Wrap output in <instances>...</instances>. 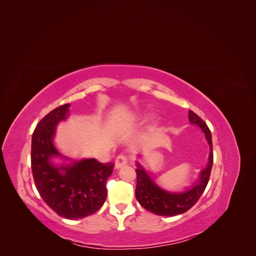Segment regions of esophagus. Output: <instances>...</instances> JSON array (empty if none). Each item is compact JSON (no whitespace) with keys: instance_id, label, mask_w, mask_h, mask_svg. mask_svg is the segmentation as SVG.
Returning <instances> with one entry per match:
<instances>
[{"instance_id":"1","label":"esophagus","mask_w":256,"mask_h":256,"mask_svg":"<svg viewBox=\"0 0 256 256\" xmlns=\"http://www.w3.org/2000/svg\"><path fill=\"white\" fill-rule=\"evenodd\" d=\"M127 164H128V159L125 154H118V156L115 159V168H120L124 166H126Z\"/></svg>"}]
</instances>
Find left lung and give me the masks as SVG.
Returning <instances> with one entry per match:
<instances>
[{
	"label": "left lung",
	"mask_w": 256,
	"mask_h": 256,
	"mask_svg": "<svg viewBox=\"0 0 256 256\" xmlns=\"http://www.w3.org/2000/svg\"><path fill=\"white\" fill-rule=\"evenodd\" d=\"M188 116L191 124H196L203 130L209 147H210L208 164L200 171L198 182H196L192 187L182 191H170L164 189L160 184H158V182H156L154 177L146 171L140 162H136V198L142 207H144L146 210L154 212V214L172 216L189 210L198 202L200 196L203 194L209 177H210L214 164L212 132L206 125V122L194 112L189 111Z\"/></svg>",
	"instance_id": "8db88e82"
}]
</instances>
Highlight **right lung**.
Instances as JSON below:
<instances>
[{
	"instance_id": "obj_1",
	"label": "right lung",
	"mask_w": 256,
	"mask_h": 256,
	"mask_svg": "<svg viewBox=\"0 0 256 256\" xmlns=\"http://www.w3.org/2000/svg\"><path fill=\"white\" fill-rule=\"evenodd\" d=\"M69 104L49 112L32 136L30 166L36 188L47 205L66 219H81L99 210L106 198V180L114 164L94 158L63 156L54 146L56 126L64 120Z\"/></svg>"
}]
</instances>
